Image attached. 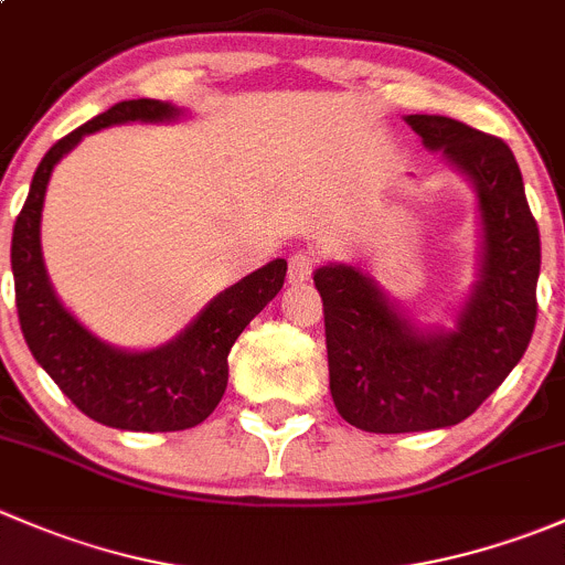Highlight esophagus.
Listing matches in <instances>:
<instances>
[{"label": "esophagus", "instance_id": "1", "mask_svg": "<svg viewBox=\"0 0 565 565\" xmlns=\"http://www.w3.org/2000/svg\"><path fill=\"white\" fill-rule=\"evenodd\" d=\"M317 265H319L317 250H311V248L295 250V254L289 256V270H287L289 284H306V281H309V278L315 276Z\"/></svg>", "mask_w": 565, "mask_h": 565}]
</instances>
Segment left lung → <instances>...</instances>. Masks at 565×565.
<instances>
[{"mask_svg":"<svg viewBox=\"0 0 565 565\" xmlns=\"http://www.w3.org/2000/svg\"><path fill=\"white\" fill-rule=\"evenodd\" d=\"M407 122L478 188L481 281L451 333L420 335L355 267L315 273L330 393L347 424L374 435L443 429L476 413L525 355L539 315V226L514 152L498 136L435 114Z\"/></svg>","mask_w":565,"mask_h":565,"instance_id":"obj_1","label":"left lung"}]
</instances>
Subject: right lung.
<instances>
[{
    "label": "right lung",
    "instance_id": "obj_1",
    "mask_svg": "<svg viewBox=\"0 0 565 565\" xmlns=\"http://www.w3.org/2000/svg\"><path fill=\"white\" fill-rule=\"evenodd\" d=\"M172 117H177V108L161 100H122L62 136L40 161L30 196L13 226L10 262L21 333L60 391L84 415L114 429L180 431L202 424L226 391V358L232 344L250 319L276 298L287 276V262L273 259L235 287L224 289L180 339L150 352L114 350L62 309L40 254V213L56 161L73 150L82 136L106 125L134 119L161 122Z\"/></svg>",
    "mask_w": 565,
    "mask_h": 565
}]
</instances>
